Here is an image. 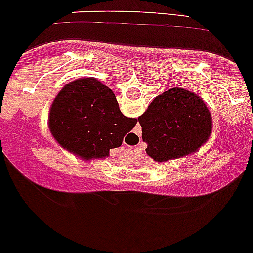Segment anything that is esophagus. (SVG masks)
I'll list each match as a JSON object with an SVG mask.
<instances>
[{
    "label": "esophagus",
    "instance_id": "obj_1",
    "mask_svg": "<svg viewBox=\"0 0 253 253\" xmlns=\"http://www.w3.org/2000/svg\"><path fill=\"white\" fill-rule=\"evenodd\" d=\"M122 151L125 152V155H132V156H133V150H131V149H125V150H122Z\"/></svg>",
    "mask_w": 253,
    "mask_h": 253
}]
</instances>
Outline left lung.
I'll list each match as a JSON object with an SVG mask.
<instances>
[{
  "label": "left lung",
  "mask_w": 253,
  "mask_h": 253,
  "mask_svg": "<svg viewBox=\"0 0 253 253\" xmlns=\"http://www.w3.org/2000/svg\"><path fill=\"white\" fill-rule=\"evenodd\" d=\"M146 154L155 161L172 160L193 154L208 141L211 116L199 95L171 88L158 95L138 117Z\"/></svg>",
  "instance_id": "left-lung-1"
}]
</instances>
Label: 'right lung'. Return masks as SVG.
Masks as SVG:
<instances>
[{
	"instance_id": "add662e5",
	"label": "right lung",
	"mask_w": 253,
	"mask_h": 253,
	"mask_svg": "<svg viewBox=\"0 0 253 253\" xmlns=\"http://www.w3.org/2000/svg\"><path fill=\"white\" fill-rule=\"evenodd\" d=\"M136 118L122 115L112 90L95 78L63 87L49 112V129L61 147L84 160L104 159L120 147Z\"/></svg>"
}]
</instances>
